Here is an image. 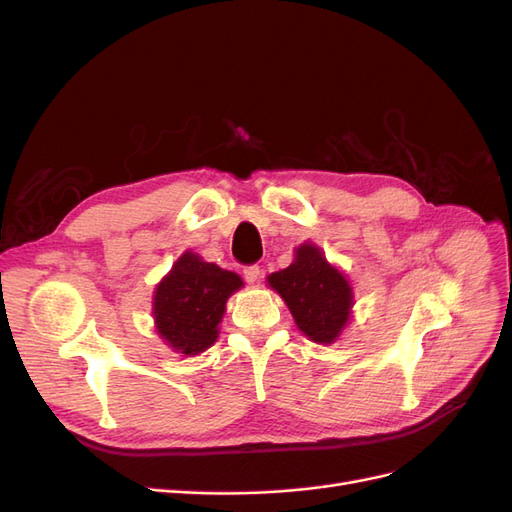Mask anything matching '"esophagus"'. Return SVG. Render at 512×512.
Wrapping results in <instances>:
<instances>
[{
	"label": "esophagus",
	"instance_id": "esophagus-1",
	"mask_svg": "<svg viewBox=\"0 0 512 512\" xmlns=\"http://www.w3.org/2000/svg\"><path fill=\"white\" fill-rule=\"evenodd\" d=\"M243 277H245V282L256 284V282H258V277H260V267H258V265L245 267V269H243Z\"/></svg>",
	"mask_w": 512,
	"mask_h": 512
}]
</instances>
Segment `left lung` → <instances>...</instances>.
Masks as SVG:
<instances>
[{
  "instance_id": "1",
  "label": "left lung",
  "mask_w": 512,
  "mask_h": 512,
  "mask_svg": "<svg viewBox=\"0 0 512 512\" xmlns=\"http://www.w3.org/2000/svg\"><path fill=\"white\" fill-rule=\"evenodd\" d=\"M269 286L286 301L297 327L316 344H333L346 327L354 294L346 275L320 247L303 243L290 267L271 273Z\"/></svg>"
}]
</instances>
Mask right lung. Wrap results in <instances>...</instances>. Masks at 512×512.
Masks as SVG:
<instances>
[{
	"label": "right lung",
	"instance_id": "add662e5",
	"mask_svg": "<svg viewBox=\"0 0 512 512\" xmlns=\"http://www.w3.org/2000/svg\"><path fill=\"white\" fill-rule=\"evenodd\" d=\"M243 286L241 277L185 252L153 294V320L175 352L194 356L218 339L226 301Z\"/></svg>",
	"mask_w": 512,
	"mask_h": 512
}]
</instances>
